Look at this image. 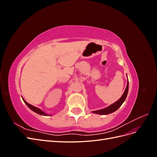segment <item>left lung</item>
<instances>
[{
    "label": "left lung",
    "mask_w": 157,
    "mask_h": 157,
    "mask_svg": "<svg viewBox=\"0 0 157 157\" xmlns=\"http://www.w3.org/2000/svg\"><path fill=\"white\" fill-rule=\"evenodd\" d=\"M128 80L127 86L125 89V91H124V94H122L121 98L118 99V101H117L116 102L113 103L112 105H109V107H107L105 109H100V110L94 111H92V113H96V114H99V115H108V114H110V113L115 112L122 105V104L125 101V99L127 96V94H128Z\"/></svg>",
    "instance_id": "8db88e82"
}]
</instances>
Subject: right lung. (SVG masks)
I'll return each instance as SVG.
<instances>
[{"instance_id": "1", "label": "right lung", "mask_w": 157, "mask_h": 157, "mask_svg": "<svg viewBox=\"0 0 157 157\" xmlns=\"http://www.w3.org/2000/svg\"><path fill=\"white\" fill-rule=\"evenodd\" d=\"M22 99H23V98H22ZM23 101H24V103L26 104V105H27L28 107H29V108H30L33 111H34V112H35L36 113L39 114V115H40L49 116V115H48V114L45 113L44 112H43V111H42V110H40V109L37 108V107H35V106H33V105H31V104L28 103H27V102H26V101H25L23 99Z\"/></svg>"}]
</instances>
